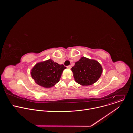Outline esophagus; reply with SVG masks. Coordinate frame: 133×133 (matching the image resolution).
Segmentation results:
<instances>
[{
  "mask_svg": "<svg viewBox=\"0 0 133 133\" xmlns=\"http://www.w3.org/2000/svg\"><path fill=\"white\" fill-rule=\"evenodd\" d=\"M71 66L70 65H69V66H67V68H68V69H70L71 68Z\"/></svg>",
  "mask_w": 133,
  "mask_h": 133,
  "instance_id": "obj_1",
  "label": "esophagus"
}]
</instances>
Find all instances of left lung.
Here are the masks:
<instances>
[{
    "mask_svg": "<svg viewBox=\"0 0 133 133\" xmlns=\"http://www.w3.org/2000/svg\"><path fill=\"white\" fill-rule=\"evenodd\" d=\"M71 71L76 82L82 86H89L100 78L103 68L97 61L82 57L75 63Z\"/></svg>",
    "mask_w": 133,
    "mask_h": 133,
    "instance_id": "obj_1",
    "label": "left lung"
}]
</instances>
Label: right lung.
I'll list each match as a JSON object with an SVG mask.
<instances>
[{"label":"right lung","instance_id":"add662e5","mask_svg":"<svg viewBox=\"0 0 133 133\" xmlns=\"http://www.w3.org/2000/svg\"><path fill=\"white\" fill-rule=\"evenodd\" d=\"M66 67L55 63L52 59L37 63L30 74L35 83L45 88H50L59 82L62 74Z\"/></svg>","mask_w":133,"mask_h":133}]
</instances>
